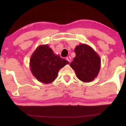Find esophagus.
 Here are the masks:
<instances>
[{
  "label": "esophagus",
  "mask_w": 126,
  "mask_h": 126,
  "mask_svg": "<svg viewBox=\"0 0 126 126\" xmlns=\"http://www.w3.org/2000/svg\"><path fill=\"white\" fill-rule=\"evenodd\" d=\"M66 60H67V61L69 62H71V57H66Z\"/></svg>",
  "instance_id": "esophagus-1"
}]
</instances>
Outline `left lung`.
<instances>
[{
	"label": "left lung",
	"instance_id": "obj_1",
	"mask_svg": "<svg viewBox=\"0 0 126 126\" xmlns=\"http://www.w3.org/2000/svg\"><path fill=\"white\" fill-rule=\"evenodd\" d=\"M75 52L76 56L70 66L74 69L78 78L84 82L93 80L100 69V57L86 44L76 46Z\"/></svg>",
	"mask_w": 126,
	"mask_h": 126
}]
</instances>
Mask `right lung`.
<instances>
[{"mask_svg": "<svg viewBox=\"0 0 126 126\" xmlns=\"http://www.w3.org/2000/svg\"><path fill=\"white\" fill-rule=\"evenodd\" d=\"M69 63L67 60L55 55L47 45L39 46L30 59L32 73L39 81L44 83L54 81L59 70Z\"/></svg>", "mask_w": 126, "mask_h": 126, "instance_id": "obj_1", "label": "right lung"}]
</instances>
